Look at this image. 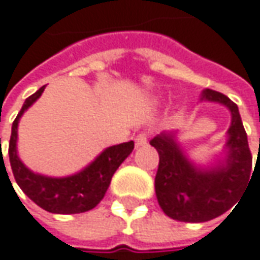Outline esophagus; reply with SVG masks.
Masks as SVG:
<instances>
[{
	"label": "esophagus",
	"mask_w": 260,
	"mask_h": 260,
	"mask_svg": "<svg viewBox=\"0 0 260 260\" xmlns=\"http://www.w3.org/2000/svg\"><path fill=\"white\" fill-rule=\"evenodd\" d=\"M148 144V134L147 132H141L137 135L135 138V145L137 147H142V145H147Z\"/></svg>",
	"instance_id": "1"
}]
</instances>
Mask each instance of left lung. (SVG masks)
Masks as SVG:
<instances>
[{
	"label": "left lung",
	"mask_w": 260,
	"mask_h": 260,
	"mask_svg": "<svg viewBox=\"0 0 260 260\" xmlns=\"http://www.w3.org/2000/svg\"><path fill=\"white\" fill-rule=\"evenodd\" d=\"M201 100L217 102L232 113L222 160L207 169L198 167L176 142V132H161L150 141L160 157L155 175L158 205L166 215L183 222H205L220 217L250 183L252 152L237 105L209 88L204 90Z\"/></svg>",
	"instance_id": "8db88e82"
}]
</instances>
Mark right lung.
Instances as JSON below:
<instances>
[{
	"mask_svg": "<svg viewBox=\"0 0 260 260\" xmlns=\"http://www.w3.org/2000/svg\"><path fill=\"white\" fill-rule=\"evenodd\" d=\"M45 85L26 99L17 118L13 122L8 145L10 164L20 189L36 205L52 214H80L90 211L103 199L112 176L134 150V141L122 142L100 152L94 161L81 172L67 177L38 175L27 169L17 154V128L20 118L43 93ZM1 141V140H0Z\"/></svg>",
	"mask_w": 260,
	"mask_h": 260,
	"instance_id": "1",
	"label": "right lung"
}]
</instances>
